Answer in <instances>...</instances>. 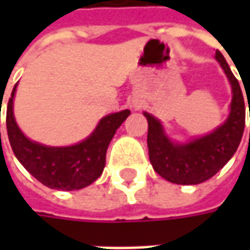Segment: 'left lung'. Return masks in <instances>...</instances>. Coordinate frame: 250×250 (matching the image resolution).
<instances>
[{"label":"left lung","mask_w":250,"mask_h":250,"mask_svg":"<svg viewBox=\"0 0 250 250\" xmlns=\"http://www.w3.org/2000/svg\"><path fill=\"white\" fill-rule=\"evenodd\" d=\"M216 58L232 86L231 112L220 128L187 145H174L164 135L159 121L145 112L149 122L147 147L150 163L159 175L172 184L196 185L210 179L234 156L242 139L245 128L244 94L223 54L217 51Z\"/></svg>","instance_id":"obj_1"}]
</instances>
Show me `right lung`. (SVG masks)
I'll return each instance as SVG.
<instances>
[{
    "label": "right lung",
    "mask_w": 250,
    "mask_h": 250,
    "mask_svg": "<svg viewBox=\"0 0 250 250\" xmlns=\"http://www.w3.org/2000/svg\"><path fill=\"white\" fill-rule=\"evenodd\" d=\"M12 90L6 105V130L16 159L37 181L51 189L75 190L93 184L105 166V154L114 133L128 118L129 110L104 117L90 136L69 147H48L29 140L14 118Z\"/></svg>",
    "instance_id": "1"
}]
</instances>
